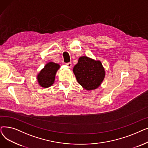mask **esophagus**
<instances>
[{"instance_id":"esophagus-1","label":"esophagus","mask_w":148,"mask_h":148,"mask_svg":"<svg viewBox=\"0 0 148 148\" xmlns=\"http://www.w3.org/2000/svg\"><path fill=\"white\" fill-rule=\"evenodd\" d=\"M66 65H67L69 68H71V66H72V63H71V62H68V63H67V64H66Z\"/></svg>"}]
</instances>
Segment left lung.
Listing matches in <instances>:
<instances>
[{"label":"left lung","instance_id":"obj_1","mask_svg":"<svg viewBox=\"0 0 148 148\" xmlns=\"http://www.w3.org/2000/svg\"><path fill=\"white\" fill-rule=\"evenodd\" d=\"M78 83L86 90L97 88L104 80L105 71L99 60H94L86 56L79 59L73 68Z\"/></svg>","mask_w":148,"mask_h":148}]
</instances>
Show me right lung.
<instances>
[{"instance_id":"right-lung-1","label":"right lung","mask_w":148,"mask_h":148,"mask_svg":"<svg viewBox=\"0 0 148 148\" xmlns=\"http://www.w3.org/2000/svg\"><path fill=\"white\" fill-rule=\"evenodd\" d=\"M59 68V65L54 62H50L46 64L37 76L38 81L40 86L43 88L51 86L54 82L55 75Z\"/></svg>"}]
</instances>
